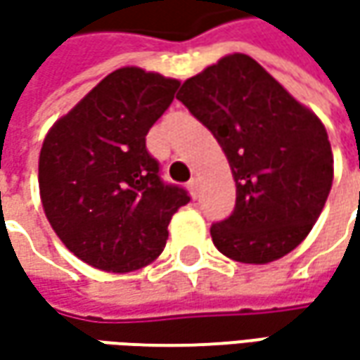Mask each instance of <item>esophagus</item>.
I'll return each mask as SVG.
<instances>
[{
  "mask_svg": "<svg viewBox=\"0 0 360 360\" xmlns=\"http://www.w3.org/2000/svg\"><path fill=\"white\" fill-rule=\"evenodd\" d=\"M188 188H190V194L196 198V196H198V188H200V180H198V178H192V180L188 182Z\"/></svg>",
  "mask_w": 360,
  "mask_h": 360,
  "instance_id": "1",
  "label": "esophagus"
}]
</instances>
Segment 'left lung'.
<instances>
[{
  "label": "left lung",
  "instance_id": "left-lung-1",
  "mask_svg": "<svg viewBox=\"0 0 360 360\" xmlns=\"http://www.w3.org/2000/svg\"><path fill=\"white\" fill-rule=\"evenodd\" d=\"M176 98L214 134L236 182L234 212L210 229L216 248L246 264L295 250L333 186V150L319 116L246 53L188 77Z\"/></svg>",
  "mask_w": 360,
  "mask_h": 360
}]
</instances>
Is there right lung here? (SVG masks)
Instances as JSON below:
<instances>
[{"label":"right lung","mask_w":360,"mask_h":360,"mask_svg":"<svg viewBox=\"0 0 360 360\" xmlns=\"http://www.w3.org/2000/svg\"><path fill=\"white\" fill-rule=\"evenodd\" d=\"M180 82L126 65L58 120L39 152L44 212L70 252L105 272L154 262L174 212L190 202L166 186L146 134L172 104Z\"/></svg>","instance_id":"right-lung-1"}]
</instances>
